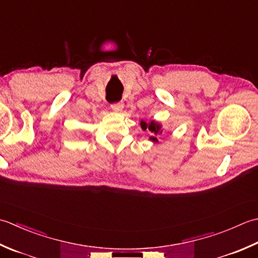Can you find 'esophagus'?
<instances>
[{
	"instance_id": "1",
	"label": "esophagus",
	"mask_w": 258,
	"mask_h": 258,
	"mask_svg": "<svg viewBox=\"0 0 258 258\" xmlns=\"http://www.w3.org/2000/svg\"><path fill=\"white\" fill-rule=\"evenodd\" d=\"M111 109L114 112H120L123 109V103L122 102H117L111 104Z\"/></svg>"
}]
</instances>
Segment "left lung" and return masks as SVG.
Masks as SVG:
<instances>
[{"label": "left lung", "mask_w": 258, "mask_h": 258, "mask_svg": "<svg viewBox=\"0 0 258 258\" xmlns=\"http://www.w3.org/2000/svg\"><path fill=\"white\" fill-rule=\"evenodd\" d=\"M140 127L144 131L148 130L150 133L149 140L152 141L154 144L158 143V139L157 137L160 136L164 131V128H162V124L159 121H155V120H151L150 122H146L145 120H141L140 121Z\"/></svg>", "instance_id": "1"}]
</instances>
